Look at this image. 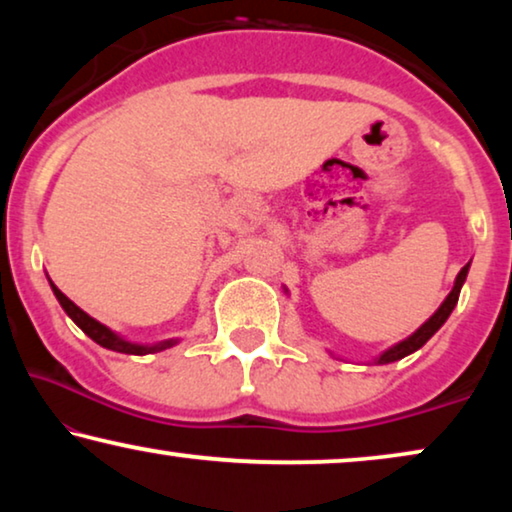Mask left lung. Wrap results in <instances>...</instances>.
<instances>
[{"instance_id":"obj_1","label":"left lung","mask_w":512,"mask_h":512,"mask_svg":"<svg viewBox=\"0 0 512 512\" xmlns=\"http://www.w3.org/2000/svg\"><path fill=\"white\" fill-rule=\"evenodd\" d=\"M468 265H471V263H466L464 268H461V272L457 275V282H454V289L450 291V296L445 298V303L438 307V312L433 314V317H431L429 321H426L424 326H419L417 331L412 333L408 340L398 342L396 347L387 349V352H384V354L380 356V359H377V363H391V361H398V359H403V356H408V354H412V352H417V349L422 347V345H426V340H429L431 335L436 333L438 328L445 324L447 317H450L452 310H454V305H457V300H459V291H461V286H464V282H466V275H468Z\"/></svg>"}]
</instances>
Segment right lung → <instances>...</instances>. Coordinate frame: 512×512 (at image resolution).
I'll return each instance as SVG.
<instances>
[{"label":"right lung","mask_w":512,"mask_h":512,"mask_svg":"<svg viewBox=\"0 0 512 512\" xmlns=\"http://www.w3.org/2000/svg\"><path fill=\"white\" fill-rule=\"evenodd\" d=\"M51 289H53V293H55V298L60 300V305H62V310H65L69 317H72V321L76 326L81 328L83 333L88 335L90 340H95L97 345H102V347H107V349H111V352H121V354H137V356H142V354H153V352H160V349H167V347H172L174 345V340H165V342H158V345H153V347H146V345H135V342H128V340H123V338H118V335L114 333V331H109L107 326H102L100 321H95L93 317H88L86 312L81 310V307H76L72 300H69L65 293H62L58 286H55L53 282H51Z\"/></svg>","instance_id":"1"}]
</instances>
